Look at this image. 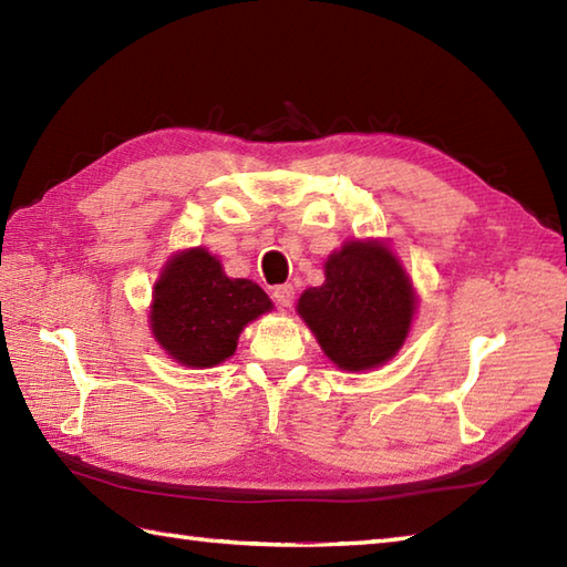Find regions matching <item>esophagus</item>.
<instances>
[{"instance_id":"obj_1","label":"esophagus","mask_w":567,"mask_h":567,"mask_svg":"<svg viewBox=\"0 0 567 567\" xmlns=\"http://www.w3.org/2000/svg\"><path fill=\"white\" fill-rule=\"evenodd\" d=\"M272 299H275V305L280 307V309H290L292 302H295V287H292V285L275 287V290H272Z\"/></svg>"}]
</instances>
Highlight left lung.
I'll list each match as a JSON object with an SVG mask.
<instances>
[{"label": "left lung", "instance_id": "8db88e82", "mask_svg": "<svg viewBox=\"0 0 567 567\" xmlns=\"http://www.w3.org/2000/svg\"><path fill=\"white\" fill-rule=\"evenodd\" d=\"M323 270V285L299 297V317L336 368L358 372L384 365L402 348L416 309L400 260L380 240H348Z\"/></svg>", "mask_w": 567, "mask_h": 567}]
</instances>
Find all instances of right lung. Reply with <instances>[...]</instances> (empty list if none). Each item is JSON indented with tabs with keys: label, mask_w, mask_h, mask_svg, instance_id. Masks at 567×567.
<instances>
[{
	"label": "right lung",
	"mask_w": 567,
	"mask_h": 567,
	"mask_svg": "<svg viewBox=\"0 0 567 567\" xmlns=\"http://www.w3.org/2000/svg\"><path fill=\"white\" fill-rule=\"evenodd\" d=\"M270 309L256 282L226 277L207 250L189 248L167 260L155 282L151 329L177 363L212 368L231 358L246 323Z\"/></svg>",
	"instance_id": "right-lung-1"
}]
</instances>
